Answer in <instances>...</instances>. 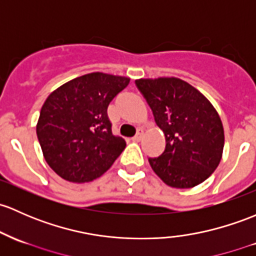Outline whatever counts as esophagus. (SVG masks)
<instances>
[{
  "mask_svg": "<svg viewBox=\"0 0 256 256\" xmlns=\"http://www.w3.org/2000/svg\"><path fill=\"white\" fill-rule=\"evenodd\" d=\"M142 135H144V131H142V130H138V131H137V134H136V135L134 136V138H132V140H134V141L138 142L142 138Z\"/></svg>",
  "mask_w": 256,
  "mask_h": 256,
  "instance_id": "esophagus-1",
  "label": "esophagus"
}]
</instances>
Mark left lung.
Segmentation results:
<instances>
[{
  "label": "left lung",
  "mask_w": 256,
  "mask_h": 256,
  "mask_svg": "<svg viewBox=\"0 0 256 256\" xmlns=\"http://www.w3.org/2000/svg\"><path fill=\"white\" fill-rule=\"evenodd\" d=\"M135 83L166 136L164 152L148 158L153 172L176 189L205 182L218 166L224 146L218 112L204 94L176 77Z\"/></svg>",
  "instance_id": "1"
}]
</instances>
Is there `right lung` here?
<instances>
[{
  "label": "right lung",
  "mask_w": 256,
  "mask_h": 256,
  "mask_svg": "<svg viewBox=\"0 0 256 256\" xmlns=\"http://www.w3.org/2000/svg\"><path fill=\"white\" fill-rule=\"evenodd\" d=\"M128 83V77L93 72L48 96L36 135L45 160L58 176L72 182H92L125 150V140L112 135L106 110Z\"/></svg>",
  "instance_id": "add662e5"
}]
</instances>
